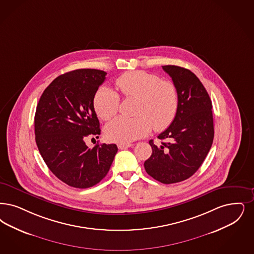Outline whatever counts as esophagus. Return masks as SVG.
<instances>
[{"instance_id": "esophagus-1", "label": "esophagus", "mask_w": 254, "mask_h": 254, "mask_svg": "<svg viewBox=\"0 0 254 254\" xmlns=\"http://www.w3.org/2000/svg\"><path fill=\"white\" fill-rule=\"evenodd\" d=\"M130 146H132L131 143H119L118 144V148L121 149V150L127 149V147H130Z\"/></svg>"}]
</instances>
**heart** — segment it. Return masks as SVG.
<instances>
[{
  "mask_svg": "<svg viewBox=\"0 0 254 254\" xmlns=\"http://www.w3.org/2000/svg\"><path fill=\"white\" fill-rule=\"evenodd\" d=\"M126 98H137L135 117H117L106 127V136L112 142L129 143L150 131L165 129L174 121L179 109L176 85L143 71H128L115 81ZM93 106L102 120H110L119 110L120 96L110 88L95 92Z\"/></svg>",
  "mask_w": 254,
  "mask_h": 254,
  "instance_id": "b5f03b06",
  "label": "heart"
}]
</instances>
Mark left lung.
<instances>
[{
    "instance_id": "left-lung-1",
    "label": "left lung",
    "mask_w": 254,
    "mask_h": 254,
    "mask_svg": "<svg viewBox=\"0 0 254 254\" xmlns=\"http://www.w3.org/2000/svg\"><path fill=\"white\" fill-rule=\"evenodd\" d=\"M179 91V109L170 126L158 138L161 145L149 141L152 155L144 162L146 173L164 184L189 179L202 164L213 141L212 101L202 83L188 69L163 66Z\"/></svg>"
}]
</instances>
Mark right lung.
<instances>
[{"label": "right lung", "mask_w": 254, "mask_h": 254, "mask_svg": "<svg viewBox=\"0 0 254 254\" xmlns=\"http://www.w3.org/2000/svg\"><path fill=\"white\" fill-rule=\"evenodd\" d=\"M107 72L79 69L58 76L41 94L35 114L36 142L51 172L69 186L89 188L106 177L117 145H86L100 135L93 98Z\"/></svg>", "instance_id": "right-lung-1"}]
</instances>
